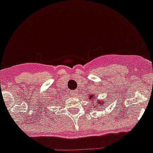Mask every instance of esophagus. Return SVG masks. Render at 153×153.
I'll use <instances>...</instances> for the list:
<instances>
[{
  "instance_id": "esophagus-1",
  "label": "esophagus",
  "mask_w": 153,
  "mask_h": 153,
  "mask_svg": "<svg viewBox=\"0 0 153 153\" xmlns=\"http://www.w3.org/2000/svg\"><path fill=\"white\" fill-rule=\"evenodd\" d=\"M71 95L72 96H77L78 95V92H77V91H71Z\"/></svg>"
}]
</instances>
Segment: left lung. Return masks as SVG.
I'll use <instances>...</instances> for the list:
<instances>
[{
    "label": "left lung",
    "instance_id": "1",
    "mask_svg": "<svg viewBox=\"0 0 153 153\" xmlns=\"http://www.w3.org/2000/svg\"><path fill=\"white\" fill-rule=\"evenodd\" d=\"M89 99H90V100H91V101H93V99H96V98H94V96H93V94H91V95H90V98H89ZM94 103H97V104H100L101 105H102L105 104V102H100V100H98V101H97V102H94ZM98 106H97V108H98ZM102 109H104L105 107L102 106Z\"/></svg>",
    "mask_w": 153,
    "mask_h": 153
}]
</instances>
